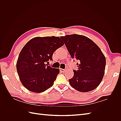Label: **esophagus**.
<instances>
[{
  "label": "esophagus",
  "instance_id": "34e87169",
  "mask_svg": "<svg viewBox=\"0 0 121 121\" xmlns=\"http://www.w3.org/2000/svg\"><path fill=\"white\" fill-rule=\"evenodd\" d=\"M65 69H60V71L62 72H65Z\"/></svg>",
  "mask_w": 121,
  "mask_h": 121
}]
</instances>
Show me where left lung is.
Here are the masks:
<instances>
[{"instance_id": "8db88e82", "label": "left lung", "mask_w": 121, "mask_h": 121, "mask_svg": "<svg viewBox=\"0 0 121 121\" xmlns=\"http://www.w3.org/2000/svg\"><path fill=\"white\" fill-rule=\"evenodd\" d=\"M72 58L79 61L78 69L73 70L74 76L69 81L72 87L80 92L92 91L103 79L105 57L101 49L92 40L78 34L61 36Z\"/></svg>"}]
</instances>
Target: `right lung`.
I'll return each instance as SVG.
<instances>
[{
  "mask_svg": "<svg viewBox=\"0 0 121 121\" xmlns=\"http://www.w3.org/2000/svg\"><path fill=\"white\" fill-rule=\"evenodd\" d=\"M56 36L37 37L26 44L19 54L17 69L23 86L32 92L41 93L52 87L60 69L47 65L53 52L63 46Z\"/></svg>",
  "mask_w": 121,
  "mask_h": 121,
  "instance_id": "add662e5",
  "label": "right lung"
}]
</instances>
